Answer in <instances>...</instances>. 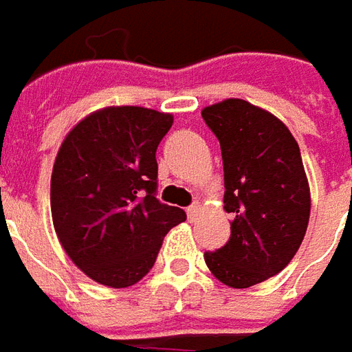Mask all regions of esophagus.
Here are the masks:
<instances>
[{
	"mask_svg": "<svg viewBox=\"0 0 352 352\" xmlns=\"http://www.w3.org/2000/svg\"><path fill=\"white\" fill-rule=\"evenodd\" d=\"M188 218L189 220H195V216L199 214V204H189L188 206Z\"/></svg>",
	"mask_w": 352,
	"mask_h": 352,
	"instance_id": "obj_1",
	"label": "esophagus"
}]
</instances>
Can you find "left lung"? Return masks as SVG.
<instances>
[{
    "label": "left lung",
    "instance_id": "8db88e82",
    "mask_svg": "<svg viewBox=\"0 0 352 352\" xmlns=\"http://www.w3.org/2000/svg\"><path fill=\"white\" fill-rule=\"evenodd\" d=\"M220 142L223 208L233 214L231 236L204 252L212 275L248 288L280 273L305 236L311 197L300 146L283 121L250 102L229 98L203 109Z\"/></svg>",
    "mask_w": 352,
    "mask_h": 352
}]
</instances>
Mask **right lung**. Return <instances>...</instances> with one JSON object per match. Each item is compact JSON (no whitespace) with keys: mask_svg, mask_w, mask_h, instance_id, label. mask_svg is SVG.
Masks as SVG:
<instances>
[{"mask_svg":"<svg viewBox=\"0 0 352 352\" xmlns=\"http://www.w3.org/2000/svg\"><path fill=\"white\" fill-rule=\"evenodd\" d=\"M170 126V113L106 108L62 142L51 178L52 223L72 261L96 283H138L164 235L188 218L157 199V146Z\"/></svg>","mask_w":352,"mask_h":352,"instance_id":"add662e5","label":"right lung"}]
</instances>
